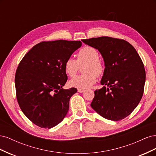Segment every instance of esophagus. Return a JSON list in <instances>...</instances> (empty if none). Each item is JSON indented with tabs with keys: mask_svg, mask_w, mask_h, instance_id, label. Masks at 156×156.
I'll list each match as a JSON object with an SVG mask.
<instances>
[{
	"mask_svg": "<svg viewBox=\"0 0 156 156\" xmlns=\"http://www.w3.org/2000/svg\"><path fill=\"white\" fill-rule=\"evenodd\" d=\"M84 91H85V90H84V89H78V92H79V93L84 92Z\"/></svg>",
	"mask_w": 156,
	"mask_h": 156,
	"instance_id": "obj_1",
	"label": "esophagus"
}]
</instances>
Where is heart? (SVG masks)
Segmentation results:
<instances>
[{
    "instance_id": "b5f03b06",
    "label": "heart",
    "mask_w": 156,
    "mask_h": 156,
    "mask_svg": "<svg viewBox=\"0 0 156 156\" xmlns=\"http://www.w3.org/2000/svg\"><path fill=\"white\" fill-rule=\"evenodd\" d=\"M98 51L92 47L84 46L77 55V60L69 57L64 63L65 72L69 77H74L78 72L80 66L87 64L83 75L73 78L69 81L70 86L79 89L91 87L97 81V75L100 76L104 72V65L99 59Z\"/></svg>"
}]
</instances>
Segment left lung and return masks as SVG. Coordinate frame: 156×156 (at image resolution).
<instances>
[{
  "mask_svg": "<svg viewBox=\"0 0 156 156\" xmlns=\"http://www.w3.org/2000/svg\"><path fill=\"white\" fill-rule=\"evenodd\" d=\"M82 41L100 51L105 66L101 80L104 87L94 91L92 108L107 120L125 119L138 105L144 92L146 73L142 60L124 40L102 36Z\"/></svg>",
  "mask_w": 156,
  "mask_h": 156,
  "instance_id": "left-lung-1",
  "label": "left lung"
}]
</instances>
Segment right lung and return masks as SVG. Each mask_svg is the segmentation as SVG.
<instances>
[{"instance_id": "right-lung-1", "label": "right lung", "mask_w": 156, "mask_h": 156, "mask_svg": "<svg viewBox=\"0 0 156 156\" xmlns=\"http://www.w3.org/2000/svg\"><path fill=\"white\" fill-rule=\"evenodd\" d=\"M81 41H41L19 64L15 77L16 96L21 111L33 123L50 129L63 120L77 88L64 90L66 60L81 48Z\"/></svg>"}]
</instances>
